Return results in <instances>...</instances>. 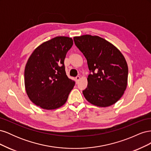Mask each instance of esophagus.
<instances>
[{
	"mask_svg": "<svg viewBox=\"0 0 151 151\" xmlns=\"http://www.w3.org/2000/svg\"><path fill=\"white\" fill-rule=\"evenodd\" d=\"M80 79H81V77H80V76H77V77H76V79H75V80H76V83H77L79 82V81L80 80Z\"/></svg>",
	"mask_w": 151,
	"mask_h": 151,
	"instance_id": "34e87169",
	"label": "esophagus"
}]
</instances>
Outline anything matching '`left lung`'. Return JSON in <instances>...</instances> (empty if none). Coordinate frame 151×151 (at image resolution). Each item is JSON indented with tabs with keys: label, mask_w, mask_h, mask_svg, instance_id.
Segmentation results:
<instances>
[{
	"label": "left lung",
	"mask_w": 151,
	"mask_h": 151,
	"mask_svg": "<svg viewBox=\"0 0 151 151\" xmlns=\"http://www.w3.org/2000/svg\"><path fill=\"white\" fill-rule=\"evenodd\" d=\"M74 41L93 72L83 91L87 101L103 108L116 103L127 86L128 65L124 56L112 43L98 36H75Z\"/></svg>",
	"instance_id": "1"
}]
</instances>
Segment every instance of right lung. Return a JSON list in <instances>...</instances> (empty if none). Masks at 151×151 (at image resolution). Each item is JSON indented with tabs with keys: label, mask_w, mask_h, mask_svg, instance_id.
Wrapping results in <instances>:
<instances>
[{
	"label": "right lung",
	"mask_w": 151,
	"mask_h": 151,
	"mask_svg": "<svg viewBox=\"0 0 151 151\" xmlns=\"http://www.w3.org/2000/svg\"><path fill=\"white\" fill-rule=\"evenodd\" d=\"M73 45L72 38L57 36L42 43L25 66L24 86L31 101L52 110L64 104L75 85L66 75L64 60Z\"/></svg>",
	"instance_id": "right-lung-1"
}]
</instances>
